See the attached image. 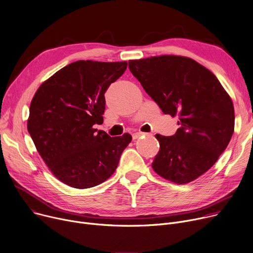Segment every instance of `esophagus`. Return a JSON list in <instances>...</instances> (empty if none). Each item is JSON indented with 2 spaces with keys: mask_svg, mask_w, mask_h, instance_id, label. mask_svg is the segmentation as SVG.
<instances>
[{
  "mask_svg": "<svg viewBox=\"0 0 253 253\" xmlns=\"http://www.w3.org/2000/svg\"><path fill=\"white\" fill-rule=\"evenodd\" d=\"M143 135H147V133H143V132H136V133H134V134H133L132 137H133V139H137V138H139V137H141V136H143Z\"/></svg>",
  "mask_w": 253,
  "mask_h": 253,
  "instance_id": "34e87169",
  "label": "esophagus"
}]
</instances>
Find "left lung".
<instances>
[{"label":"left lung","instance_id":"8db88e82","mask_svg":"<svg viewBox=\"0 0 253 253\" xmlns=\"http://www.w3.org/2000/svg\"><path fill=\"white\" fill-rule=\"evenodd\" d=\"M129 69L164 114L178 116L172 136L157 134L160 151L153 169L177 184L205 174L228 146L234 132L232 99L203 65L181 56L130 60Z\"/></svg>","mask_w":253,"mask_h":253}]
</instances>
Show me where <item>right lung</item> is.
Segmentation results:
<instances>
[{"label": "right lung", "mask_w": 253, "mask_h": 253, "mask_svg": "<svg viewBox=\"0 0 253 253\" xmlns=\"http://www.w3.org/2000/svg\"><path fill=\"white\" fill-rule=\"evenodd\" d=\"M126 68L127 62H73L31 100L27 130L48 169L68 186L90 188L109 179L132 140L93 127L104 121L105 92Z\"/></svg>", "instance_id": "obj_1"}]
</instances>
